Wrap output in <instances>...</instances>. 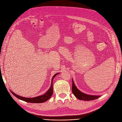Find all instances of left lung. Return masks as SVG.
<instances>
[{"label":"left lung","instance_id":"1","mask_svg":"<svg viewBox=\"0 0 122 122\" xmlns=\"http://www.w3.org/2000/svg\"><path fill=\"white\" fill-rule=\"evenodd\" d=\"M72 92L75 95V97L80 100H85V101L93 100L97 99L100 97V96L88 95V94H86L84 93L81 92H80L79 90L76 87L73 80H72Z\"/></svg>","mask_w":122,"mask_h":122}]
</instances>
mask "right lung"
I'll return each mask as SVG.
<instances>
[{"instance_id":"obj_1","label":"right lung","mask_w":122,"mask_h":122,"mask_svg":"<svg viewBox=\"0 0 122 122\" xmlns=\"http://www.w3.org/2000/svg\"><path fill=\"white\" fill-rule=\"evenodd\" d=\"M58 74V73L55 74L53 78H52V80H51V86L50 88L48 89V91L43 95L38 96V97H33V98H25L24 97H22L21 96H19L18 95L16 94L13 92H11L13 94L15 97L18 98V99H20L22 100H23L24 101H25L27 102H29V103H43L46 101L47 100H48L51 96H52L53 94V80L55 76Z\"/></svg>"}]
</instances>
